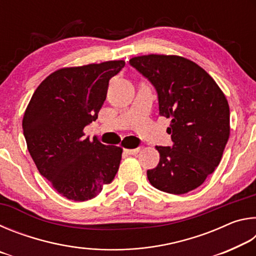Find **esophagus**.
<instances>
[{"instance_id":"1","label":"esophagus","mask_w":256,"mask_h":256,"mask_svg":"<svg viewBox=\"0 0 256 256\" xmlns=\"http://www.w3.org/2000/svg\"><path fill=\"white\" fill-rule=\"evenodd\" d=\"M141 151V146H138L136 149H126L125 150V152L128 154H136Z\"/></svg>"}]
</instances>
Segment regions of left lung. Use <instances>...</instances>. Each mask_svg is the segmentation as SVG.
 Listing matches in <instances>:
<instances>
[{"mask_svg": "<svg viewBox=\"0 0 256 256\" xmlns=\"http://www.w3.org/2000/svg\"><path fill=\"white\" fill-rule=\"evenodd\" d=\"M158 94L160 116L170 118V146H156L160 160L146 172L154 188L170 194L196 190L222 160L230 132L226 97L216 81L188 58L150 54L130 60Z\"/></svg>", "mask_w": 256, "mask_h": 256, "instance_id": "left-lung-1", "label": "left lung"}]
</instances>
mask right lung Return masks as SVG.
Wrapping results in <instances>:
<instances>
[{"label": "right lung", "instance_id": "1", "mask_svg": "<svg viewBox=\"0 0 256 256\" xmlns=\"http://www.w3.org/2000/svg\"><path fill=\"white\" fill-rule=\"evenodd\" d=\"M124 60L64 68L38 86L24 112L28 151L40 175L73 201L97 196L118 170L122 148L84 136L106 99L108 82Z\"/></svg>", "mask_w": 256, "mask_h": 256}]
</instances>
